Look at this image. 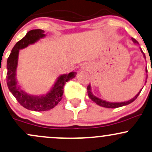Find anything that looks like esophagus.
Here are the masks:
<instances>
[{
    "mask_svg": "<svg viewBox=\"0 0 152 152\" xmlns=\"http://www.w3.org/2000/svg\"><path fill=\"white\" fill-rule=\"evenodd\" d=\"M81 68L82 70H86V71H88V70L90 68V65L89 63H84V64L81 66Z\"/></svg>",
    "mask_w": 152,
    "mask_h": 152,
    "instance_id": "esophagus-1",
    "label": "esophagus"
}]
</instances>
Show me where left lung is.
<instances>
[{"label":"left lung","mask_w":152,"mask_h":152,"mask_svg":"<svg viewBox=\"0 0 152 152\" xmlns=\"http://www.w3.org/2000/svg\"><path fill=\"white\" fill-rule=\"evenodd\" d=\"M131 39H132L133 43H135V44H138V42L136 41V39H134V38L132 37V38H131ZM140 50H141V53H142L144 58H145V59H146V56H145L144 53H143L141 48H140ZM145 71H146V73H147V68H146ZM146 79H147V74H146ZM142 89H143V88H142ZM142 89L140 90V91H138V94H136V96H134V97L132 98V99H129V100H128V101L119 102H108V101L104 100V99H100V98L96 96L94 94H93L92 91H91V84L88 85V86H87V93H88V96H89V97L90 98V99H91V100L94 102L96 103V104H98V105L103 107H106V108H117V107H120L128 105V104H131V102H133L134 101L135 99H136V98L138 97V96L139 95L140 93H141V90H142Z\"/></svg>","instance_id":"left-lung-1"}]
</instances>
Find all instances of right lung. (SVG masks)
Wrapping results in <instances>:
<instances>
[{"label": "right lung", "mask_w": 152, "mask_h": 152, "mask_svg": "<svg viewBox=\"0 0 152 152\" xmlns=\"http://www.w3.org/2000/svg\"><path fill=\"white\" fill-rule=\"evenodd\" d=\"M44 30L33 29L28 31L24 38L15 45L7 60V85L9 91L16 100L26 109L33 111H47L55 107L62 99L63 87L66 82L76 76V72L60 75L50 90L45 94L33 95L28 94L21 89L16 79L19 54L20 50L33 45L40 39L45 37Z\"/></svg>", "instance_id": "add662e5"}]
</instances>
